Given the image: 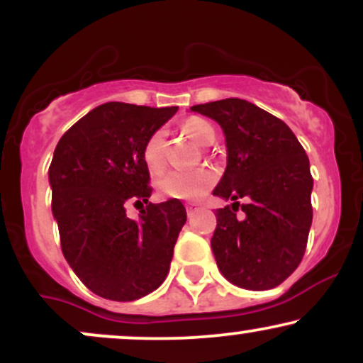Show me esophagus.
I'll return each mask as SVG.
<instances>
[{"mask_svg":"<svg viewBox=\"0 0 363 363\" xmlns=\"http://www.w3.org/2000/svg\"><path fill=\"white\" fill-rule=\"evenodd\" d=\"M198 208H199L198 203H187V205H186L187 216H193V215L196 213V211H198Z\"/></svg>","mask_w":363,"mask_h":363,"instance_id":"esophagus-1","label":"esophagus"}]
</instances>
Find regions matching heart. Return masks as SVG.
Listing matches in <instances>:
<instances>
[{
	"label": "heart",
	"mask_w": 363,
	"mask_h": 363,
	"mask_svg": "<svg viewBox=\"0 0 363 363\" xmlns=\"http://www.w3.org/2000/svg\"><path fill=\"white\" fill-rule=\"evenodd\" d=\"M182 131L201 147H208L216 138V129L210 121L191 118L182 124ZM165 131L158 129L147 140L143 148V160L150 172H160L165 164L164 158ZM215 182V174L210 169L169 170L158 179V189L167 198L196 199L203 196Z\"/></svg>",
	"instance_id": "b5f03b06"
}]
</instances>
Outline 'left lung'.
Here are the masks:
<instances>
[{"label":"left lung","mask_w":363,"mask_h":363,"mask_svg":"<svg viewBox=\"0 0 363 363\" xmlns=\"http://www.w3.org/2000/svg\"><path fill=\"white\" fill-rule=\"evenodd\" d=\"M191 111L216 121L227 147V167L213 194L232 203L216 210V266L240 289H274L301 264L309 237L314 181L306 150L281 119L242 99Z\"/></svg>","instance_id":"left-lung-1"}]
</instances>
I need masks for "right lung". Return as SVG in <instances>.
<instances>
[{"mask_svg":"<svg viewBox=\"0 0 363 363\" xmlns=\"http://www.w3.org/2000/svg\"><path fill=\"white\" fill-rule=\"evenodd\" d=\"M176 112L102 104L74 123L54 150L49 184L62 254L83 285L109 301L145 297L169 273L186 208L179 199L148 201L143 148ZM128 201L142 205L138 220L125 216Z\"/></svg>","mask_w":363,"mask_h":363,"instance_id":"obj_1","label":"right lung"}]
</instances>
